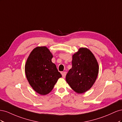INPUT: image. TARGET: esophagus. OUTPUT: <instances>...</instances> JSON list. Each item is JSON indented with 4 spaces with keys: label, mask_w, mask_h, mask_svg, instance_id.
Returning a JSON list of instances; mask_svg holds the SVG:
<instances>
[{
    "label": "esophagus",
    "mask_w": 122,
    "mask_h": 122,
    "mask_svg": "<svg viewBox=\"0 0 122 122\" xmlns=\"http://www.w3.org/2000/svg\"><path fill=\"white\" fill-rule=\"evenodd\" d=\"M66 74H67V73H66V72H62V73H61L62 76V77H63L64 78H65L66 75Z\"/></svg>",
    "instance_id": "34e87169"
}]
</instances>
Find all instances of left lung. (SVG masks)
Segmentation results:
<instances>
[{
    "mask_svg": "<svg viewBox=\"0 0 122 122\" xmlns=\"http://www.w3.org/2000/svg\"><path fill=\"white\" fill-rule=\"evenodd\" d=\"M72 67L66 77V81L77 93L82 94L93 86L99 72L97 61L91 51L80 48L72 56Z\"/></svg>",
    "mask_w": 122,
    "mask_h": 122,
    "instance_id": "1",
    "label": "left lung"
}]
</instances>
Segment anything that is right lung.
Segmentation results:
<instances>
[{
	"label": "right lung",
	"instance_id": "1",
	"mask_svg": "<svg viewBox=\"0 0 122 122\" xmlns=\"http://www.w3.org/2000/svg\"><path fill=\"white\" fill-rule=\"evenodd\" d=\"M53 55L45 46L35 48L26 62L25 72L28 81L36 93L49 94L61 77L51 61Z\"/></svg>",
	"mask_w": 122,
	"mask_h": 122
}]
</instances>
